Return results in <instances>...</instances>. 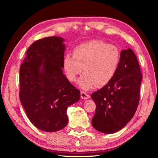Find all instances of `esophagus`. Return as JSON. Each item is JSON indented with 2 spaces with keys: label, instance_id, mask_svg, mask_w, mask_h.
Masks as SVG:
<instances>
[{
  "label": "esophagus",
  "instance_id": "1",
  "mask_svg": "<svg viewBox=\"0 0 158 158\" xmlns=\"http://www.w3.org/2000/svg\"><path fill=\"white\" fill-rule=\"evenodd\" d=\"M80 94H81V98H82L83 99H88L89 98V94L84 92H81Z\"/></svg>",
  "mask_w": 158,
  "mask_h": 158
}]
</instances>
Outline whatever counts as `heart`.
<instances>
[{"mask_svg": "<svg viewBox=\"0 0 158 158\" xmlns=\"http://www.w3.org/2000/svg\"><path fill=\"white\" fill-rule=\"evenodd\" d=\"M120 62L121 52L116 46L93 40L76 47L73 56L66 55L63 66L70 82H75L83 68L84 73L78 84L83 89L89 90L95 84L98 87L107 84L116 74Z\"/></svg>", "mask_w": 158, "mask_h": 158, "instance_id": "obj_1", "label": "heart"}]
</instances>
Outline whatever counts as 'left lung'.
Listing matches in <instances>:
<instances>
[{"instance_id":"8db88e82","label":"left lung","mask_w":158,"mask_h":158,"mask_svg":"<svg viewBox=\"0 0 158 158\" xmlns=\"http://www.w3.org/2000/svg\"><path fill=\"white\" fill-rule=\"evenodd\" d=\"M142 74L134 51L121 52L116 74L106 85L92 94L96 105L92 124L99 132L112 134L125 127L135 115L140 99Z\"/></svg>"}]
</instances>
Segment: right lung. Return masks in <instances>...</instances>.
Wrapping results in <instances>:
<instances>
[{
	"mask_svg": "<svg viewBox=\"0 0 158 158\" xmlns=\"http://www.w3.org/2000/svg\"><path fill=\"white\" fill-rule=\"evenodd\" d=\"M64 41L56 36L35 41L20 69V102L31 123L45 132L64 128L67 108L80 99V90L63 73Z\"/></svg>",
	"mask_w": 158,
	"mask_h": 158,
	"instance_id": "add662e5",
	"label": "right lung"
}]
</instances>
